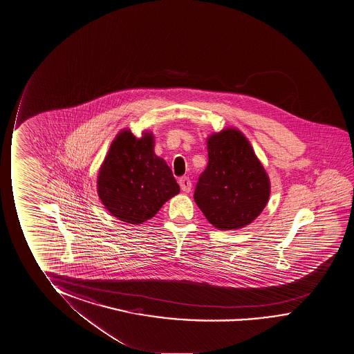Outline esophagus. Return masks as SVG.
Instances as JSON below:
<instances>
[{
	"mask_svg": "<svg viewBox=\"0 0 354 354\" xmlns=\"http://www.w3.org/2000/svg\"><path fill=\"white\" fill-rule=\"evenodd\" d=\"M180 189L183 190L185 193H189L192 189V182H190L188 177H182L180 180Z\"/></svg>",
	"mask_w": 354,
	"mask_h": 354,
	"instance_id": "obj_1",
	"label": "esophagus"
}]
</instances>
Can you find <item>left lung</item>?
Wrapping results in <instances>:
<instances>
[{"instance_id":"1","label":"left lung","mask_w":354,"mask_h":354,"mask_svg":"<svg viewBox=\"0 0 354 354\" xmlns=\"http://www.w3.org/2000/svg\"><path fill=\"white\" fill-rule=\"evenodd\" d=\"M206 145L209 161L196 183V205L221 231L247 226L269 201V176L236 128L212 134Z\"/></svg>"}]
</instances>
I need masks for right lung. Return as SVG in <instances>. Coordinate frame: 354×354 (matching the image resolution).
I'll return each instance as SVG.
<instances>
[{
    "label": "right lung",
    "mask_w": 354,
    "mask_h": 354,
    "mask_svg": "<svg viewBox=\"0 0 354 354\" xmlns=\"http://www.w3.org/2000/svg\"><path fill=\"white\" fill-rule=\"evenodd\" d=\"M153 133L123 129L111 142L97 174V194L120 221L139 225L156 215L180 185L164 158L153 153Z\"/></svg>",
    "instance_id": "1"
}]
</instances>
